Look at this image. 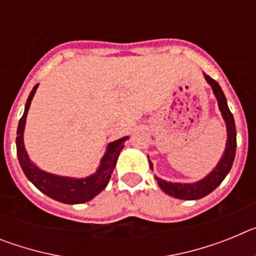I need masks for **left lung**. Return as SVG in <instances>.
<instances>
[{
    "label": "left lung",
    "mask_w": 256,
    "mask_h": 256,
    "mask_svg": "<svg viewBox=\"0 0 256 256\" xmlns=\"http://www.w3.org/2000/svg\"><path fill=\"white\" fill-rule=\"evenodd\" d=\"M204 76L206 82L212 86V92H214L216 100H218L219 110L222 112L226 126H227V144H226L224 154L222 156L220 162H218L216 169L209 176H206L204 180H198L196 183H172L166 182L164 180H160V178H156L160 188L165 194H168L169 196H173L176 198H180V200H198V198H204V196L209 195L210 192L214 191L223 182L228 172L230 170L232 164H234V155H236L237 141L234 115H232V112L228 108L227 100H226V96L223 91H222L220 86L214 79L210 78L209 76H206V74H204ZM148 162H150V168L152 169V162H150V159H148Z\"/></svg>",
    "instance_id": "left-lung-1"
}]
</instances>
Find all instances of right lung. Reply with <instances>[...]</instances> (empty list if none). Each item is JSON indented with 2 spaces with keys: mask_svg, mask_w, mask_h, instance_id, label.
<instances>
[{
  "mask_svg": "<svg viewBox=\"0 0 256 256\" xmlns=\"http://www.w3.org/2000/svg\"><path fill=\"white\" fill-rule=\"evenodd\" d=\"M37 87L38 84H36L32 90L28 100H26L24 114H22V119L19 120V126H18L16 154L20 166H22L26 178L48 198L64 202V204H83L86 201L92 200L97 194H100L108 186V180L112 177V170L116 165L118 156L123 150V144L126 140H128V137H123V138L108 144V150H106L105 155L101 160L100 168L97 169L96 173L87 178L76 180V178L60 177V176H54V174L40 170L29 160L28 154L24 148V142H22L26 112H28Z\"/></svg>",
  "mask_w": 256,
  "mask_h": 256,
  "instance_id": "right-lung-1",
  "label": "right lung"
}]
</instances>
